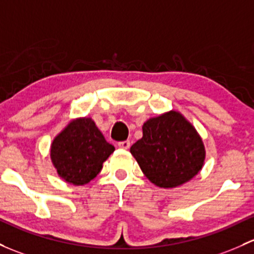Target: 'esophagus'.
Returning <instances> with one entry per match:
<instances>
[{
	"mask_svg": "<svg viewBox=\"0 0 254 254\" xmlns=\"http://www.w3.org/2000/svg\"><path fill=\"white\" fill-rule=\"evenodd\" d=\"M118 146L123 149H127L130 147V141H120V142L118 143Z\"/></svg>",
	"mask_w": 254,
	"mask_h": 254,
	"instance_id": "esophagus-1",
	"label": "esophagus"
}]
</instances>
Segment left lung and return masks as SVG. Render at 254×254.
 <instances>
[{
	"label": "left lung",
	"mask_w": 254,
	"mask_h": 254,
	"mask_svg": "<svg viewBox=\"0 0 254 254\" xmlns=\"http://www.w3.org/2000/svg\"><path fill=\"white\" fill-rule=\"evenodd\" d=\"M130 153L146 178L163 189L189 183L201 172L205 159L202 137L173 109L143 123L142 137L130 147Z\"/></svg>",
	"instance_id": "left-lung-1"
}]
</instances>
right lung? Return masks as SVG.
Masks as SVG:
<instances>
[{
	"label": "right lung",
	"instance_id": "obj_1",
	"mask_svg": "<svg viewBox=\"0 0 254 254\" xmlns=\"http://www.w3.org/2000/svg\"><path fill=\"white\" fill-rule=\"evenodd\" d=\"M114 149L91 118L80 117L70 120L55 136L50 156L60 178L74 186H82L100 174Z\"/></svg>",
	"mask_w": 254,
	"mask_h": 254
}]
</instances>
